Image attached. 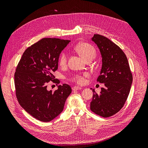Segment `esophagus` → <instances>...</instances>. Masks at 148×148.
<instances>
[{
    "instance_id": "esophagus-1",
    "label": "esophagus",
    "mask_w": 148,
    "mask_h": 148,
    "mask_svg": "<svg viewBox=\"0 0 148 148\" xmlns=\"http://www.w3.org/2000/svg\"><path fill=\"white\" fill-rule=\"evenodd\" d=\"M82 89V88L81 87H79V86H73V88H72V90H73V91H76V90H80V89Z\"/></svg>"
}]
</instances>
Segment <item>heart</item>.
Returning <instances> with one entry per match:
<instances>
[{
    "mask_svg": "<svg viewBox=\"0 0 148 148\" xmlns=\"http://www.w3.org/2000/svg\"><path fill=\"white\" fill-rule=\"evenodd\" d=\"M75 51L81 56L84 60L88 58H94L96 55L95 49L90 44L87 43H80L75 47ZM67 61V54L65 52L61 53L59 59V64L60 66H65ZM89 76L88 73L76 74L71 77V80L78 84H83L86 82V78Z\"/></svg>",
    "mask_w": 148,
    "mask_h": 148,
    "instance_id": "heart-1",
    "label": "heart"
}]
</instances>
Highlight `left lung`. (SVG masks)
<instances>
[{
    "instance_id": "left-lung-1",
    "label": "left lung",
    "mask_w": 148,
    "mask_h": 148,
    "mask_svg": "<svg viewBox=\"0 0 148 148\" xmlns=\"http://www.w3.org/2000/svg\"><path fill=\"white\" fill-rule=\"evenodd\" d=\"M91 40L99 49L102 56V69L97 81L104 83L105 87L101 88L99 94L92 89L90 109L98 115L109 117L124 106L133 76L127 56L117 44L100 34H94Z\"/></svg>"
}]
</instances>
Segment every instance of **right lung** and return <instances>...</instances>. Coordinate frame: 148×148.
I'll list each match as a JSON object with an SVG mask.
<instances>
[{"mask_svg":"<svg viewBox=\"0 0 148 148\" xmlns=\"http://www.w3.org/2000/svg\"><path fill=\"white\" fill-rule=\"evenodd\" d=\"M70 41L43 38L28 47L23 53L15 73L16 96L20 106L32 117L44 122L57 117L64 110L71 92L69 84L59 85L49 91L47 84L58 83L53 72L58 69L61 52Z\"/></svg>","mask_w":148,"mask_h":148,"instance_id":"1","label":"right lung"}]
</instances>
